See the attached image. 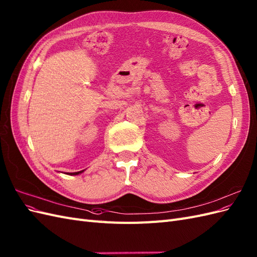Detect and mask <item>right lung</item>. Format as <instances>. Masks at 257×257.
<instances>
[{
  "mask_svg": "<svg viewBox=\"0 0 257 257\" xmlns=\"http://www.w3.org/2000/svg\"><path fill=\"white\" fill-rule=\"evenodd\" d=\"M84 172V170H80V172H76V173H67V175H71V176H77V175H80Z\"/></svg>",
  "mask_w": 257,
  "mask_h": 257,
  "instance_id": "obj_1",
  "label": "right lung"
}]
</instances>
